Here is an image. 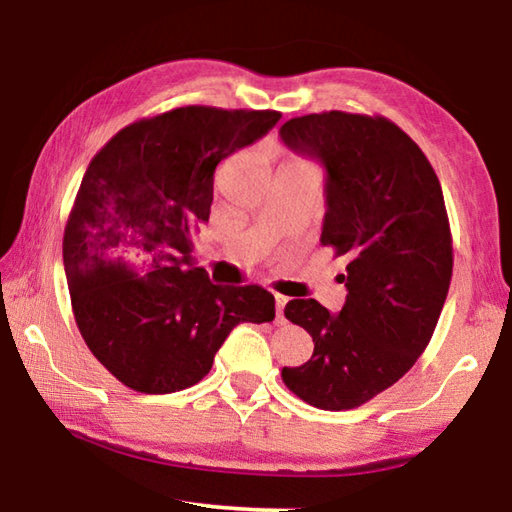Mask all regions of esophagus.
<instances>
[{
  "mask_svg": "<svg viewBox=\"0 0 512 512\" xmlns=\"http://www.w3.org/2000/svg\"><path fill=\"white\" fill-rule=\"evenodd\" d=\"M289 298L287 296H280V293H275V314H277V323H282V309L287 305Z\"/></svg>",
  "mask_w": 512,
  "mask_h": 512,
  "instance_id": "1",
  "label": "esophagus"
}]
</instances>
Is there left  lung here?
<instances>
[{"label": "left lung", "mask_w": 512, "mask_h": 512, "mask_svg": "<svg viewBox=\"0 0 512 512\" xmlns=\"http://www.w3.org/2000/svg\"><path fill=\"white\" fill-rule=\"evenodd\" d=\"M293 153L325 167L320 244L348 257L339 314L291 300L314 354L282 381L323 411L366 404L404 377L431 341L452 282V232L436 171L386 117L329 110L280 128Z\"/></svg>", "instance_id": "8db88e82"}]
</instances>
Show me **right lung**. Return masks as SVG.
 <instances>
[{"mask_svg": "<svg viewBox=\"0 0 512 512\" xmlns=\"http://www.w3.org/2000/svg\"><path fill=\"white\" fill-rule=\"evenodd\" d=\"M275 110L187 106L121 128L94 155L63 237L76 325L101 366L137 393L183 391L239 323H268L257 284L219 287L194 264L216 164L280 121Z\"/></svg>", "mask_w": 512, "mask_h": 512, "instance_id": "obj_1", "label": "right lung"}]
</instances>
